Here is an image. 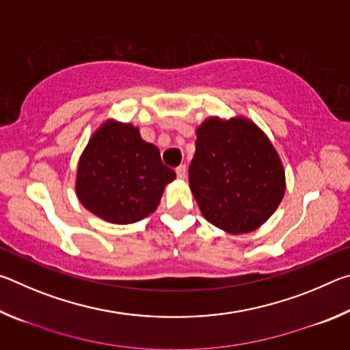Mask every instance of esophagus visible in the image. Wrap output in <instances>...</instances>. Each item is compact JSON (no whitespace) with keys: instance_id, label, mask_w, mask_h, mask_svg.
Wrapping results in <instances>:
<instances>
[{"instance_id":"obj_1","label":"esophagus","mask_w":350,"mask_h":350,"mask_svg":"<svg viewBox=\"0 0 350 350\" xmlns=\"http://www.w3.org/2000/svg\"><path fill=\"white\" fill-rule=\"evenodd\" d=\"M176 174H177V177H179V179H185V176H187V165L185 163L179 165V167L176 168Z\"/></svg>"}]
</instances>
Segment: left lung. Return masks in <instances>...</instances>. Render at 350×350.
Listing matches in <instances>:
<instances>
[{
	"label": "left lung",
	"mask_w": 350,
	"mask_h": 350,
	"mask_svg": "<svg viewBox=\"0 0 350 350\" xmlns=\"http://www.w3.org/2000/svg\"><path fill=\"white\" fill-rule=\"evenodd\" d=\"M189 188L206 221L239 234L273 215L286 191L281 159L247 118L211 117L198 128Z\"/></svg>",
	"instance_id": "left-lung-1"
}]
</instances>
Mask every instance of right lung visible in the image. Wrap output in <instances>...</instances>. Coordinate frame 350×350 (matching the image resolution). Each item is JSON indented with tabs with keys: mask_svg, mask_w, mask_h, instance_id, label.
Segmentation results:
<instances>
[{
	"mask_svg": "<svg viewBox=\"0 0 350 350\" xmlns=\"http://www.w3.org/2000/svg\"><path fill=\"white\" fill-rule=\"evenodd\" d=\"M176 173L159 148L129 123L106 122L92 135L77 170V196L85 208L112 224H133L157 208Z\"/></svg>",
	"mask_w": 350,
	"mask_h": 350,
	"instance_id": "right-lung-1",
	"label": "right lung"
}]
</instances>
